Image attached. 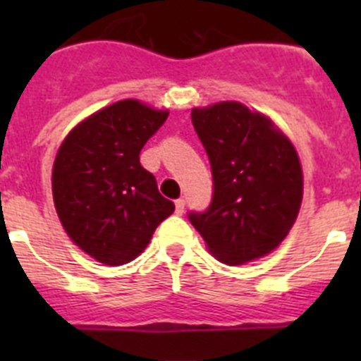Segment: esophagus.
Instances as JSON below:
<instances>
[{"instance_id":"esophagus-1","label":"esophagus","mask_w":361,"mask_h":361,"mask_svg":"<svg viewBox=\"0 0 361 361\" xmlns=\"http://www.w3.org/2000/svg\"><path fill=\"white\" fill-rule=\"evenodd\" d=\"M184 206H186V200H184V199L175 200V213H177V215H183Z\"/></svg>"}]
</instances>
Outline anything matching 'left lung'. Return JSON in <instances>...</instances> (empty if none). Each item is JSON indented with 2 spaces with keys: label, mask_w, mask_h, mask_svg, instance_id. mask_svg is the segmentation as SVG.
<instances>
[{
  "label": "left lung",
  "mask_w": 361,
  "mask_h": 361,
  "mask_svg": "<svg viewBox=\"0 0 361 361\" xmlns=\"http://www.w3.org/2000/svg\"><path fill=\"white\" fill-rule=\"evenodd\" d=\"M191 121L208 152L213 200L190 213L209 253L229 266L275 251L289 235L304 197V173L289 137L238 101L193 108Z\"/></svg>",
  "instance_id": "1"
}]
</instances>
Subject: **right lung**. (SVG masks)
Returning <instances> with one entry per match:
<instances>
[{
  "label": "right lung",
  "instance_id": "add662e5",
  "mask_svg": "<svg viewBox=\"0 0 361 361\" xmlns=\"http://www.w3.org/2000/svg\"><path fill=\"white\" fill-rule=\"evenodd\" d=\"M168 110L123 99L94 111L65 137L52 168L54 206L79 250L104 266L132 262L173 213L139 162Z\"/></svg>",
  "mask_w": 361,
  "mask_h": 361
}]
</instances>
